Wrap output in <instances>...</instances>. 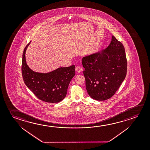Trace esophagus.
Masks as SVG:
<instances>
[{
    "instance_id": "esophagus-1",
    "label": "esophagus",
    "mask_w": 150,
    "mask_h": 150,
    "mask_svg": "<svg viewBox=\"0 0 150 150\" xmlns=\"http://www.w3.org/2000/svg\"><path fill=\"white\" fill-rule=\"evenodd\" d=\"M75 71H76V73H81V71H82V69L81 68L79 67H77L76 68H75Z\"/></svg>"
}]
</instances>
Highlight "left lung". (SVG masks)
Instances as JSON below:
<instances>
[{"instance_id":"left-lung-1","label":"left lung","mask_w":150,"mask_h":150,"mask_svg":"<svg viewBox=\"0 0 150 150\" xmlns=\"http://www.w3.org/2000/svg\"><path fill=\"white\" fill-rule=\"evenodd\" d=\"M82 64L86 90L96 100H106L113 96L127 74L125 50L113 35L107 48L83 57Z\"/></svg>"}]
</instances>
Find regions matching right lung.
Masks as SVG:
<instances>
[{
	"mask_svg": "<svg viewBox=\"0 0 150 150\" xmlns=\"http://www.w3.org/2000/svg\"><path fill=\"white\" fill-rule=\"evenodd\" d=\"M30 42L22 54L21 69L25 84L40 100L50 103H59L67 95L69 83L75 74V65L61 67L46 73L33 71L25 59V52Z\"/></svg>",
	"mask_w": 150,
	"mask_h": 150,
	"instance_id": "1",
	"label": "right lung"
}]
</instances>
